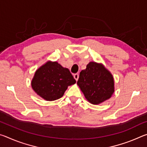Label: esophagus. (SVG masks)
I'll list each match as a JSON object with an SVG mask.
<instances>
[{
	"instance_id": "1",
	"label": "esophagus",
	"mask_w": 147,
	"mask_h": 147,
	"mask_svg": "<svg viewBox=\"0 0 147 147\" xmlns=\"http://www.w3.org/2000/svg\"><path fill=\"white\" fill-rule=\"evenodd\" d=\"M74 79L76 80V81H77L78 80V78H79V75L78 74H74Z\"/></svg>"
}]
</instances>
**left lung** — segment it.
Masks as SVG:
<instances>
[{
  "label": "left lung",
  "mask_w": 147,
  "mask_h": 147,
  "mask_svg": "<svg viewBox=\"0 0 147 147\" xmlns=\"http://www.w3.org/2000/svg\"><path fill=\"white\" fill-rule=\"evenodd\" d=\"M77 85L92 104H101L110 98L115 91L113 76L102 63L91 61L80 73Z\"/></svg>",
  "instance_id": "1"
}]
</instances>
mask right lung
<instances>
[{
    "label": "right lung",
    "mask_w": 147,
    "mask_h": 147,
    "mask_svg": "<svg viewBox=\"0 0 147 147\" xmlns=\"http://www.w3.org/2000/svg\"><path fill=\"white\" fill-rule=\"evenodd\" d=\"M76 80L67 68L57 61H48L35 72L31 86L35 93L47 101H53L63 96L68 86Z\"/></svg>",
    "instance_id": "1"
}]
</instances>
